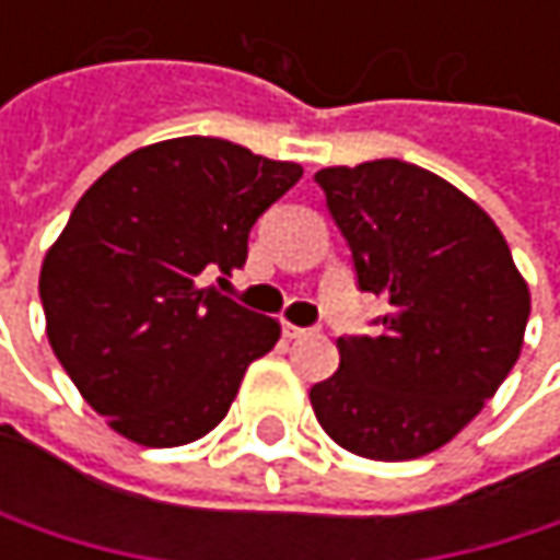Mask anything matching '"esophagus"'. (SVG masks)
I'll return each mask as SVG.
<instances>
[{
	"instance_id": "esophagus-1",
	"label": "esophagus",
	"mask_w": 560,
	"mask_h": 560,
	"mask_svg": "<svg viewBox=\"0 0 560 560\" xmlns=\"http://www.w3.org/2000/svg\"><path fill=\"white\" fill-rule=\"evenodd\" d=\"M281 330H284V337H288V340H301V337L314 334L311 327H298V324H288V320H284V327H281Z\"/></svg>"
}]
</instances>
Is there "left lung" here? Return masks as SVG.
<instances>
[{
  "label": "left lung",
  "mask_w": 560,
  "mask_h": 560,
  "mask_svg": "<svg viewBox=\"0 0 560 560\" xmlns=\"http://www.w3.org/2000/svg\"><path fill=\"white\" fill-rule=\"evenodd\" d=\"M363 291L389 298L380 337H340V370L311 389L350 454L415 460L457 438L503 386L532 294L490 213L431 171L380 159L320 168Z\"/></svg>",
  "instance_id": "1"
}]
</instances>
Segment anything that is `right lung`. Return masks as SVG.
I'll list each match as a JSON object with an SVG mask.
<instances>
[{
  "label": "right lung",
  "instance_id": "1",
  "mask_svg": "<svg viewBox=\"0 0 560 560\" xmlns=\"http://www.w3.org/2000/svg\"><path fill=\"white\" fill-rule=\"evenodd\" d=\"M301 174L226 139L180 136L136 149L77 200L42 262L45 330L116 434L180 447L226 418L281 324L203 276L246 262L253 223Z\"/></svg>",
  "mask_w": 560,
  "mask_h": 560
}]
</instances>
